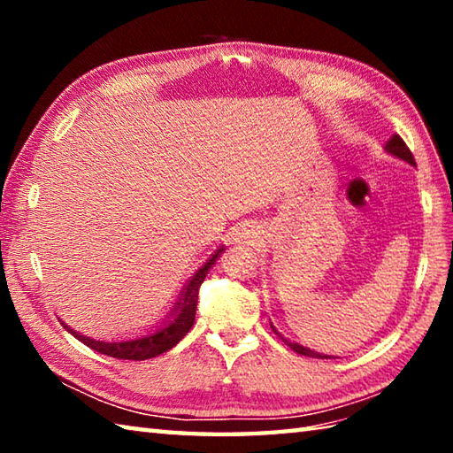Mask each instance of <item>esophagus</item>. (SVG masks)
Wrapping results in <instances>:
<instances>
[{"mask_svg": "<svg viewBox=\"0 0 453 453\" xmlns=\"http://www.w3.org/2000/svg\"><path fill=\"white\" fill-rule=\"evenodd\" d=\"M257 232L254 229V226H240L235 229L234 234V240L240 242V243H254L257 240Z\"/></svg>", "mask_w": 453, "mask_h": 453, "instance_id": "obj_1", "label": "esophagus"}]
</instances>
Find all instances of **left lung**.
I'll use <instances>...</instances> for the list:
<instances>
[{
  "label": "left lung",
  "instance_id": "obj_1",
  "mask_svg": "<svg viewBox=\"0 0 453 453\" xmlns=\"http://www.w3.org/2000/svg\"><path fill=\"white\" fill-rule=\"evenodd\" d=\"M386 151L388 153H392V156H395V157H400V159H403V162H408L410 165H416V159H413V156H411V151H410V148L408 145H405V142L402 140L400 135H392V140H389L388 143H386ZM272 329L275 334H278L283 342H286V346H289L291 349L296 351V354H300V356H308V357H329V356H321V354H318V351H313V349H310V348H303V346H300V343H294V342H289V340H286V337H283L278 329H275L273 326H272Z\"/></svg>",
  "mask_w": 453,
  "mask_h": 453
}]
</instances>
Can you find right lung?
<instances>
[{"label":"right lung","mask_w":453,"mask_h":453,"mask_svg":"<svg viewBox=\"0 0 453 453\" xmlns=\"http://www.w3.org/2000/svg\"><path fill=\"white\" fill-rule=\"evenodd\" d=\"M221 251H224V248H219L216 254H213L208 262H205L194 273V278H191L188 281V286L181 289L178 302H175L173 310L170 311V318H167L164 324L156 329V332L142 337H134V340L99 342V340H91L88 335H81L80 332H75V329H72L70 326H65L64 321H61V324H64V327L73 337H78L81 343H86L88 348L97 351V354L118 357V359H134V362H142V359H150L159 354H165V351L172 349L175 343H178L181 337L189 332L191 326H194L199 286L203 283L205 275H208L210 267L216 264V259Z\"/></svg>","instance_id":"1"}]
</instances>
